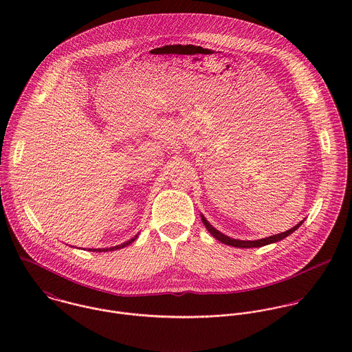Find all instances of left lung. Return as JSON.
Wrapping results in <instances>:
<instances>
[{
    "label": "left lung",
    "instance_id": "8db88e82",
    "mask_svg": "<svg viewBox=\"0 0 352 352\" xmlns=\"http://www.w3.org/2000/svg\"><path fill=\"white\" fill-rule=\"evenodd\" d=\"M201 222L203 225L206 226V229L218 240L221 241L222 244H226V245H230V247H236V248H258V247H264V245H268V244H274V243H278V241H282L283 239H286L287 236H290L293 232H296L302 223L303 221H301L300 223H297L294 228L283 232V233H279V234H275V236H270V237H265V239H261V240H237V239H232L223 233H221L219 230H217L206 218L204 215L201 214Z\"/></svg>",
    "mask_w": 352,
    "mask_h": 352
}]
</instances>
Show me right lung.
<instances>
[{"mask_svg": "<svg viewBox=\"0 0 352 352\" xmlns=\"http://www.w3.org/2000/svg\"><path fill=\"white\" fill-rule=\"evenodd\" d=\"M137 237H138V234L137 236H134L133 239H130L129 241H126V243H123V244H119V245H115V247H109V248H99V250H88V251L92 252H111V251H116V250H120V248H124V247H127V245H130L133 241H135L137 240Z\"/></svg>", "mask_w": 352, "mask_h": 352, "instance_id": "right-lung-1", "label": "right lung"}]
</instances>
